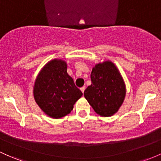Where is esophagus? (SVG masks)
Segmentation results:
<instances>
[{"label": "esophagus", "mask_w": 161, "mask_h": 161, "mask_svg": "<svg viewBox=\"0 0 161 161\" xmlns=\"http://www.w3.org/2000/svg\"><path fill=\"white\" fill-rule=\"evenodd\" d=\"M85 89H86V87H85V86H84V87H80V91H82L83 94H84V91H85Z\"/></svg>", "instance_id": "obj_1"}]
</instances>
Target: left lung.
<instances>
[{"label": "left lung", "instance_id": "8db88e82", "mask_svg": "<svg viewBox=\"0 0 161 161\" xmlns=\"http://www.w3.org/2000/svg\"><path fill=\"white\" fill-rule=\"evenodd\" d=\"M91 84L84 91L94 111L102 117H110L124 102L126 87L120 72L111 61L95 65L91 74Z\"/></svg>", "mask_w": 161, "mask_h": 161}]
</instances>
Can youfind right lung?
Masks as SVG:
<instances>
[{
	"label": "right lung",
	"instance_id": "add662e5",
	"mask_svg": "<svg viewBox=\"0 0 161 161\" xmlns=\"http://www.w3.org/2000/svg\"><path fill=\"white\" fill-rule=\"evenodd\" d=\"M82 95L67 74L66 62L62 60L48 62L34 84L36 103L47 115L55 119L70 114L74 104Z\"/></svg>",
	"mask_w": 161,
	"mask_h": 161
}]
</instances>
